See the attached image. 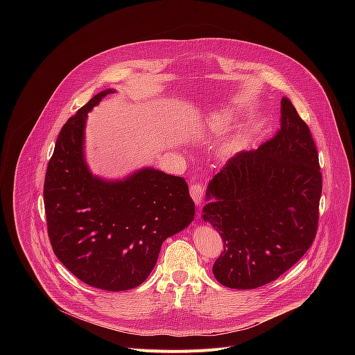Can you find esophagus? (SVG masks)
Returning a JSON list of instances; mask_svg holds the SVG:
<instances>
[{
	"label": "esophagus",
	"mask_w": 355,
	"mask_h": 355,
	"mask_svg": "<svg viewBox=\"0 0 355 355\" xmlns=\"http://www.w3.org/2000/svg\"><path fill=\"white\" fill-rule=\"evenodd\" d=\"M190 194H191V198L196 203L197 207H201L203 203V189L201 187V184H191L190 187Z\"/></svg>",
	"instance_id": "1"
}]
</instances>
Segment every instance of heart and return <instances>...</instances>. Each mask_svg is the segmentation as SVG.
Returning <instances> with one entry per match:
<instances>
[{"label":"heart","mask_w":355,"mask_h":355,"mask_svg":"<svg viewBox=\"0 0 355 355\" xmlns=\"http://www.w3.org/2000/svg\"><path fill=\"white\" fill-rule=\"evenodd\" d=\"M232 120H234V113L227 109L220 110L213 114V123L217 125H227V124L232 123ZM243 146H245V138L242 135H236L224 144L221 152L225 155H234V154L241 152L243 149Z\"/></svg>","instance_id":"b5f03b06"}]
</instances>
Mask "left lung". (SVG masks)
I'll list each match as a JSON object with an SVG mask.
<instances>
[{
    "instance_id": "1",
    "label": "left lung",
    "mask_w": 355,
    "mask_h": 355,
    "mask_svg": "<svg viewBox=\"0 0 355 355\" xmlns=\"http://www.w3.org/2000/svg\"><path fill=\"white\" fill-rule=\"evenodd\" d=\"M321 182L310 130L283 97L277 135L231 158L207 184L202 220L224 241L217 282L252 290L297 263L315 236Z\"/></svg>"
}]
</instances>
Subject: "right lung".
Segmentation results:
<instances>
[{
	"mask_svg": "<svg viewBox=\"0 0 355 355\" xmlns=\"http://www.w3.org/2000/svg\"><path fill=\"white\" fill-rule=\"evenodd\" d=\"M96 94L60 131L44 201L53 252L83 283L125 291L152 273L165 239L187 228L196 205L180 176L153 166L120 179L94 175L86 161L87 114L107 96Z\"/></svg>",
	"mask_w": 355,
	"mask_h": 355,
	"instance_id": "add662e5",
	"label": "right lung"
}]
</instances>
